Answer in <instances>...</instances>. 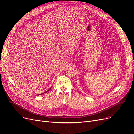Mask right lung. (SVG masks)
Segmentation results:
<instances>
[{"instance_id": "add662e5", "label": "right lung", "mask_w": 134, "mask_h": 134, "mask_svg": "<svg viewBox=\"0 0 134 134\" xmlns=\"http://www.w3.org/2000/svg\"><path fill=\"white\" fill-rule=\"evenodd\" d=\"M51 89V88H50V89H48V90H47V91H45V92H43V93H41V94H44V93H46V92H48V91H49V90H50V89ZM39 95H40V94H39Z\"/></svg>"}]
</instances>
